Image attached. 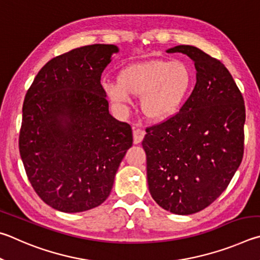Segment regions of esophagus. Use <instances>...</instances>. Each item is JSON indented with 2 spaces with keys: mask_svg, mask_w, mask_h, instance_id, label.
Wrapping results in <instances>:
<instances>
[{
  "mask_svg": "<svg viewBox=\"0 0 260 260\" xmlns=\"http://www.w3.org/2000/svg\"><path fill=\"white\" fill-rule=\"evenodd\" d=\"M145 137V131L140 127H134V143L139 144Z\"/></svg>",
  "mask_w": 260,
  "mask_h": 260,
  "instance_id": "34e87169",
  "label": "esophagus"
}]
</instances>
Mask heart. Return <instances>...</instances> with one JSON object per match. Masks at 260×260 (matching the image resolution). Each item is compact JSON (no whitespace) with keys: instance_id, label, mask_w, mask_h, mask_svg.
<instances>
[{"instance_id":"1","label":"heart","mask_w":260,"mask_h":260,"mask_svg":"<svg viewBox=\"0 0 260 260\" xmlns=\"http://www.w3.org/2000/svg\"><path fill=\"white\" fill-rule=\"evenodd\" d=\"M193 85V73L181 60H155L135 63L120 74V83L106 82L105 91L114 103H133V95H143L144 113L163 121L179 112Z\"/></svg>"}]
</instances>
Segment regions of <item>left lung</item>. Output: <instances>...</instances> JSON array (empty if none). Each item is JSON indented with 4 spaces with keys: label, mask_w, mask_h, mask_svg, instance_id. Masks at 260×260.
<instances>
[{
    "label": "left lung",
    "mask_w": 260,
    "mask_h": 260,
    "mask_svg": "<svg viewBox=\"0 0 260 260\" xmlns=\"http://www.w3.org/2000/svg\"><path fill=\"white\" fill-rule=\"evenodd\" d=\"M167 52L192 59L197 84L176 115L146 129L148 189L165 210L192 215L219 198L242 162L244 100L224 63L202 50Z\"/></svg>",
    "instance_id": "left-lung-1"
}]
</instances>
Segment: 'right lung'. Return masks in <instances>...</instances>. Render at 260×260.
<instances>
[{
	"label": "right lung",
	"instance_id": "obj_1",
	"mask_svg": "<svg viewBox=\"0 0 260 260\" xmlns=\"http://www.w3.org/2000/svg\"><path fill=\"white\" fill-rule=\"evenodd\" d=\"M114 44L76 48L41 68L25 95L19 152L39 197L56 210L82 212L102 204L133 130L108 112L100 84L117 53Z\"/></svg>",
	"mask_w": 260,
	"mask_h": 260
}]
</instances>
